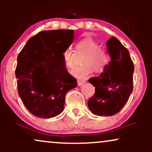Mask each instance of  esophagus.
<instances>
[{
	"instance_id": "1",
	"label": "esophagus",
	"mask_w": 152,
	"mask_h": 152,
	"mask_svg": "<svg viewBox=\"0 0 152 152\" xmlns=\"http://www.w3.org/2000/svg\"><path fill=\"white\" fill-rule=\"evenodd\" d=\"M84 83H86L85 81H78V86H81V85H83Z\"/></svg>"
}]
</instances>
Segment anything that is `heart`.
<instances>
[{"mask_svg":"<svg viewBox=\"0 0 152 152\" xmlns=\"http://www.w3.org/2000/svg\"><path fill=\"white\" fill-rule=\"evenodd\" d=\"M77 53L85 54L82 59L83 66L75 67L71 71L74 78L78 80L86 79L91 74L93 69L96 72H102L106 69L110 61L107 50L100 47L99 43L91 38H85L76 43ZM76 53L70 48L63 52L62 56L65 66L69 69L74 65Z\"/></svg>","mask_w":152,"mask_h":152,"instance_id":"obj_1","label":"heart"}]
</instances>
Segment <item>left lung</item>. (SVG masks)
Instances as JSON below:
<instances>
[{
	"label": "left lung",
	"instance_id": "1",
	"mask_svg": "<svg viewBox=\"0 0 152 152\" xmlns=\"http://www.w3.org/2000/svg\"><path fill=\"white\" fill-rule=\"evenodd\" d=\"M106 45L111 61L104 73L88 79L95 93L88 106L94 114L108 116L119 112L129 98L134 66L129 50L117 38L112 36Z\"/></svg>",
	"mask_w": 152,
	"mask_h": 152
}]
</instances>
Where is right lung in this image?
I'll return each mask as SVG.
<instances>
[{
	"instance_id": "add662e5",
	"label": "right lung",
	"mask_w": 152,
	"mask_h": 152,
	"mask_svg": "<svg viewBox=\"0 0 152 152\" xmlns=\"http://www.w3.org/2000/svg\"><path fill=\"white\" fill-rule=\"evenodd\" d=\"M74 35L73 30L41 31L31 38L18 54L15 69L18 94L27 109L38 117L60 114L66 93L77 86L62 56Z\"/></svg>"
}]
</instances>
